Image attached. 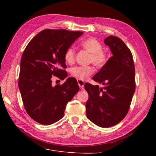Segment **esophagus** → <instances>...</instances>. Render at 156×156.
<instances>
[{
    "mask_svg": "<svg viewBox=\"0 0 156 156\" xmlns=\"http://www.w3.org/2000/svg\"><path fill=\"white\" fill-rule=\"evenodd\" d=\"M77 83H78V84H79V87H80V88L83 89L84 85V82L83 81V80L77 79Z\"/></svg>",
    "mask_w": 156,
    "mask_h": 156,
    "instance_id": "1",
    "label": "esophagus"
}]
</instances>
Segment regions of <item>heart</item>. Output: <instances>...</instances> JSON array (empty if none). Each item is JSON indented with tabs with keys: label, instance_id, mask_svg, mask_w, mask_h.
I'll return each instance as SVG.
<instances>
[{
	"label": "heart",
	"instance_id": "obj_1",
	"mask_svg": "<svg viewBox=\"0 0 156 156\" xmlns=\"http://www.w3.org/2000/svg\"><path fill=\"white\" fill-rule=\"evenodd\" d=\"M81 46L90 54L89 62L97 68H102L104 66L108 60V55L107 52L103 49L102 44L93 37H87L81 42ZM66 62L72 64L74 62L75 58V50L69 48L66 51L64 55ZM94 72L92 66H76L71 69V74L73 77L80 80H85L88 79Z\"/></svg>",
	"mask_w": 156,
	"mask_h": 156
}]
</instances>
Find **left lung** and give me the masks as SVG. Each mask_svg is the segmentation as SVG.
<instances>
[{
	"instance_id": "8db88e82",
	"label": "left lung",
	"mask_w": 156,
	"mask_h": 156,
	"mask_svg": "<svg viewBox=\"0 0 156 156\" xmlns=\"http://www.w3.org/2000/svg\"><path fill=\"white\" fill-rule=\"evenodd\" d=\"M112 56L92 79L103 87L86 83L88 119L101 127L115 126L124 119L135 90V65L131 52L119 37L109 36L104 40Z\"/></svg>"
}]
</instances>
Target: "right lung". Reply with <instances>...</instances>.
<instances>
[{
    "label": "right lung",
    "mask_w": 156,
    "mask_h": 156,
    "mask_svg": "<svg viewBox=\"0 0 156 156\" xmlns=\"http://www.w3.org/2000/svg\"><path fill=\"white\" fill-rule=\"evenodd\" d=\"M83 34L45 29L33 37L23 52L18 86L27 114L41 124L51 125L62 119L67 103L79 91L75 78L53 87L52 77L63 80L68 76L64 53Z\"/></svg>",
    "instance_id": "obj_1"
}]
</instances>
